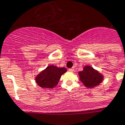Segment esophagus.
<instances>
[{"mask_svg": "<svg viewBox=\"0 0 125 125\" xmlns=\"http://www.w3.org/2000/svg\"><path fill=\"white\" fill-rule=\"evenodd\" d=\"M68 70L70 72H74V68H69Z\"/></svg>", "mask_w": 125, "mask_h": 125, "instance_id": "34e87169", "label": "esophagus"}]
</instances>
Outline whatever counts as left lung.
Returning a JSON list of instances; mask_svg holds the SVG:
<instances>
[{
	"label": "left lung",
	"instance_id": "1",
	"mask_svg": "<svg viewBox=\"0 0 125 125\" xmlns=\"http://www.w3.org/2000/svg\"><path fill=\"white\" fill-rule=\"evenodd\" d=\"M79 79L86 87L92 88L103 81V76L90 66H85L83 70L79 72Z\"/></svg>",
	"mask_w": 125,
	"mask_h": 125
}]
</instances>
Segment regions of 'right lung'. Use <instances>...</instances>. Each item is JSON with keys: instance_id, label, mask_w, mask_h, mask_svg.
<instances>
[{"instance_id": "obj_1", "label": "right lung", "mask_w": 125, "mask_h": 125, "mask_svg": "<svg viewBox=\"0 0 125 125\" xmlns=\"http://www.w3.org/2000/svg\"><path fill=\"white\" fill-rule=\"evenodd\" d=\"M65 68H58L55 66H48L45 70L36 76L35 81L40 87L53 88L58 84L61 77L66 72Z\"/></svg>"}]
</instances>
